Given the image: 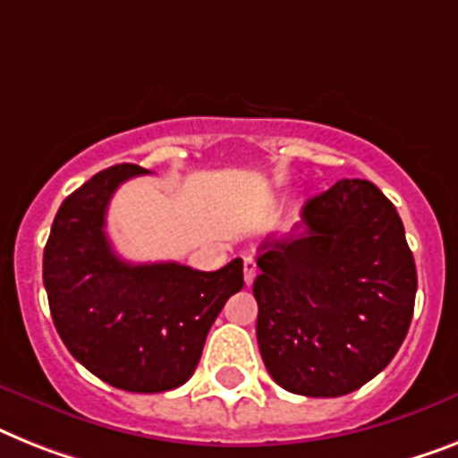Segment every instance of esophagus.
I'll list each match as a JSON object with an SVG mask.
<instances>
[{
    "label": "esophagus",
    "instance_id": "obj_1",
    "mask_svg": "<svg viewBox=\"0 0 458 458\" xmlns=\"http://www.w3.org/2000/svg\"><path fill=\"white\" fill-rule=\"evenodd\" d=\"M257 276V264L252 257H245L243 259V278H245V285H252V281H255Z\"/></svg>",
    "mask_w": 458,
    "mask_h": 458
}]
</instances>
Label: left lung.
<instances>
[{"mask_svg": "<svg viewBox=\"0 0 458 458\" xmlns=\"http://www.w3.org/2000/svg\"><path fill=\"white\" fill-rule=\"evenodd\" d=\"M301 217V229L257 250V344L278 386L337 398L398 353L417 267L395 206L368 180H339Z\"/></svg>", "mask_w": 458, "mask_h": 458, "instance_id": "left-lung-1", "label": "left lung"}]
</instances>
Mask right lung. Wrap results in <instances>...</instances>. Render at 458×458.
<instances>
[{
    "mask_svg": "<svg viewBox=\"0 0 458 458\" xmlns=\"http://www.w3.org/2000/svg\"><path fill=\"white\" fill-rule=\"evenodd\" d=\"M145 173L112 165L67 196L44 248V288L60 339L89 372L121 391L161 393L194 374L210 325L243 288V259L220 271L123 262L105 215L116 187Z\"/></svg>",
    "mask_w": 458,
    "mask_h": 458,
    "instance_id": "right-lung-1",
    "label": "right lung"
}]
</instances>
